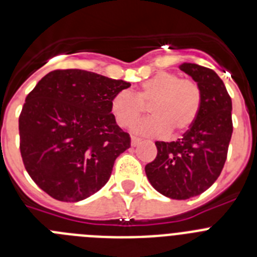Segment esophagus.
Instances as JSON below:
<instances>
[{
    "label": "esophagus",
    "instance_id": "obj_1",
    "mask_svg": "<svg viewBox=\"0 0 257 257\" xmlns=\"http://www.w3.org/2000/svg\"><path fill=\"white\" fill-rule=\"evenodd\" d=\"M142 140L138 139V138H131V147H138L140 144Z\"/></svg>",
    "mask_w": 257,
    "mask_h": 257
}]
</instances>
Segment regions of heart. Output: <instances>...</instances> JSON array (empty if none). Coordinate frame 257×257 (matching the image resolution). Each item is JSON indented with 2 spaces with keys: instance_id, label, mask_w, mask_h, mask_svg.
Wrapping results in <instances>:
<instances>
[{
  "instance_id": "heart-1",
  "label": "heart",
  "mask_w": 257,
  "mask_h": 257,
  "mask_svg": "<svg viewBox=\"0 0 257 257\" xmlns=\"http://www.w3.org/2000/svg\"><path fill=\"white\" fill-rule=\"evenodd\" d=\"M148 105L152 117L135 124L134 133L143 136L184 133L198 115L201 90L192 79L160 72L143 81L134 94L128 90L117 92L110 101V113L118 126L128 128Z\"/></svg>"
}]
</instances>
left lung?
I'll return each mask as SVG.
<instances>
[{"label": "left lung", "mask_w": 257, "mask_h": 257, "mask_svg": "<svg viewBox=\"0 0 257 257\" xmlns=\"http://www.w3.org/2000/svg\"><path fill=\"white\" fill-rule=\"evenodd\" d=\"M180 70L201 90L196 121L178 142H156L157 157L145 166L152 187L172 199H188L207 190L220 176L233 133L231 99L216 72L193 63Z\"/></svg>", "instance_id": "1"}]
</instances>
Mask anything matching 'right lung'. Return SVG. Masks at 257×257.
I'll return each mask as SVG.
<instances>
[{
    "label": "right lung",
    "instance_id": "1",
    "mask_svg": "<svg viewBox=\"0 0 257 257\" xmlns=\"http://www.w3.org/2000/svg\"><path fill=\"white\" fill-rule=\"evenodd\" d=\"M122 79L81 69L54 70L28 94L19 117L20 153L32 180L52 198L78 202L108 183L130 148L110 113Z\"/></svg>",
    "mask_w": 257,
    "mask_h": 257
}]
</instances>
